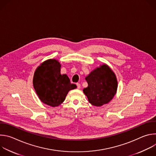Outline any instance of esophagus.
<instances>
[{
    "label": "esophagus",
    "mask_w": 156,
    "mask_h": 156,
    "mask_svg": "<svg viewBox=\"0 0 156 156\" xmlns=\"http://www.w3.org/2000/svg\"><path fill=\"white\" fill-rule=\"evenodd\" d=\"M76 86H77V88L78 89H80L81 87V84L80 83H76Z\"/></svg>",
    "instance_id": "1"
}]
</instances>
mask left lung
Masks as SVG:
<instances>
[{"label": "left lung", "instance_id": "left-lung-1", "mask_svg": "<svg viewBox=\"0 0 156 156\" xmlns=\"http://www.w3.org/2000/svg\"><path fill=\"white\" fill-rule=\"evenodd\" d=\"M85 79L88 86L83 89V93L92 105L102 106L109 102L115 95L118 87L117 78L108 65H101Z\"/></svg>", "mask_w": 156, "mask_h": 156}]
</instances>
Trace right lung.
Returning a JSON list of instances; mask_svg holds the SVG:
<instances>
[{
  "label": "right lung",
  "instance_id": "obj_1",
  "mask_svg": "<svg viewBox=\"0 0 156 156\" xmlns=\"http://www.w3.org/2000/svg\"><path fill=\"white\" fill-rule=\"evenodd\" d=\"M61 65L55 59H49L36 69L33 86L40 100L51 107L61 104L70 90L76 87L71 84L68 76L60 73Z\"/></svg>",
  "mask_w": 156,
  "mask_h": 156
}]
</instances>
